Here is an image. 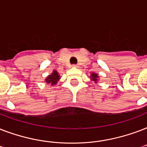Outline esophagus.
I'll use <instances>...</instances> for the list:
<instances>
[{"mask_svg": "<svg viewBox=\"0 0 147 147\" xmlns=\"http://www.w3.org/2000/svg\"><path fill=\"white\" fill-rule=\"evenodd\" d=\"M72 67H73L77 68V67H78V65H77V64H74V65H72Z\"/></svg>", "mask_w": 147, "mask_h": 147, "instance_id": "1", "label": "esophagus"}]
</instances>
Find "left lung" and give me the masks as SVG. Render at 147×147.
Wrapping results in <instances>:
<instances>
[{
  "label": "left lung",
  "instance_id": "left-lung-1",
  "mask_svg": "<svg viewBox=\"0 0 147 147\" xmlns=\"http://www.w3.org/2000/svg\"><path fill=\"white\" fill-rule=\"evenodd\" d=\"M90 79L94 81L95 83L97 82V79H98V74H95V73H92L91 75H90Z\"/></svg>",
  "mask_w": 147,
  "mask_h": 147
}]
</instances>
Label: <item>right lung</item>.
<instances>
[{
	"instance_id": "1",
	"label": "right lung",
	"mask_w": 147,
	"mask_h": 147,
	"mask_svg": "<svg viewBox=\"0 0 147 147\" xmlns=\"http://www.w3.org/2000/svg\"><path fill=\"white\" fill-rule=\"evenodd\" d=\"M60 75L58 74V72L57 70H53V73L51 74V75H49L48 77H47L45 81L47 84H51V85H55V84H57V81H59V80L61 79L60 78Z\"/></svg>"
}]
</instances>
